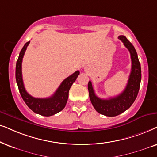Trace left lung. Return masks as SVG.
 Instances as JSON below:
<instances>
[{
  "instance_id": "1",
  "label": "left lung",
  "mask_w": 157,
  "mask_h": 157,
  "mask_svg": "<svg viewBox=\"0 0 157 157\" xmlns=\"http://www.w3.org/2000/svg\"><path fill=\"white\" fill-rule=\"evenodd\" d=\"M118 39L122 41L125 47L128 49L132 63L126 88L116 97L110 98L109 99H101L95 95L92 82L90 81L88 82L89 96L93 107L99 113L110 117L118 116L131 107L139 93L141 80V64L134 47L125 36L121 35Z\"/></svg>"
}]
</instances>
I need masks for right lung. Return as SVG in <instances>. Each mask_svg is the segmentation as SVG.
Instances as JSON below:
<instances>
[{
    "label": "right lung",
    "mask_w": 157,
    "mask_h": 157,
    "mask_svg": "<svg viewBox=\"0 0 157 157\" xmlns=\"http://www.w3.org/2000/svg\"><path fill=\"white\" fill-rule=\"evenodd\" d=\"M30 41L25 44L21 51L20 52L16 66V80L18 90L25 103L30 109L37 114L43 116H51L57 113L64 109L67 102L69 90L73 82L76 80L77 76L80 75L78 70L67 77L61 83L54 95L47 98H33L27 93L25 89L22 78L21 64L24 53Z\"/></svg>",
    "instance_id": "1"
}]
</instances>
